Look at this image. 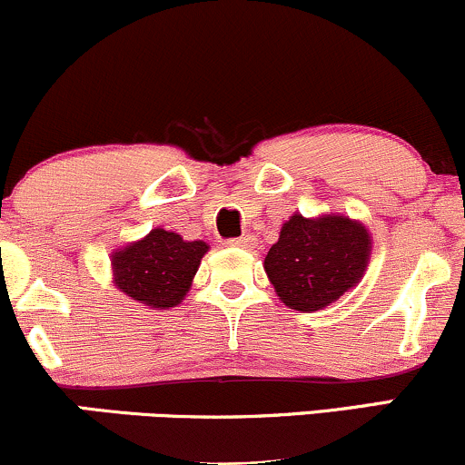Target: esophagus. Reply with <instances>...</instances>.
<instances>
[{
    "instance_id": "esophagus-1",
    "label": "esophagus",
    "mask_w": 465,
    "mask_h": 465,
    "mask_svg": "<svg viewBox=\"0 0 465 465\" xmlns=\"http://www.w3.org/2000/svg\"><path fill=\"white\" fill-rule=\"evenodd\" d=\"M227 247H238V249H249V247H253L255 244V240L251 238V236H240V238H232V240H227Z\"/></svg>"
}]
</instances>
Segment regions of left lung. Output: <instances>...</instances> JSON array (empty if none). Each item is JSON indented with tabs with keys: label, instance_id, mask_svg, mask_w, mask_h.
I'll use <instances>...</instances> for the list:
<instances>
[{
	"label": "left lung",
	"instance_id": "1",
	"mask_svg": "<svg viewBox=\"0 0 465 465\" xmlns=\"http://www.w3.org/2000/svg\"><path fill=\"white\" fill-rule=\"evenodd\" d=\"M371 253L367 227L348 216L292 214L264 258L277 297L292 311H322L362 280Z\"/></svg>",
	"mask_w": 465,
	"mask_h": 465
}]
</instances>
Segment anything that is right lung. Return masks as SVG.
Masks as SVG:
<instances>
[{
	"label": "right lung",
	"instance_id": "add662e5",
	"mask_svg": "<svg viewBox=\"0 0 465 465\" xmlns=\"http://www.w3.org/2000/svg\"><path fill=\"white\" fill-rule=\"evenodd\" d=\"M207 249L203 240L190 242L157 227L137 242L114 251V284L143 306L173 308L188 295Z\"/></svg>",
	"mask_w": 465,
	"mask_h": 465
}]
</instances>
